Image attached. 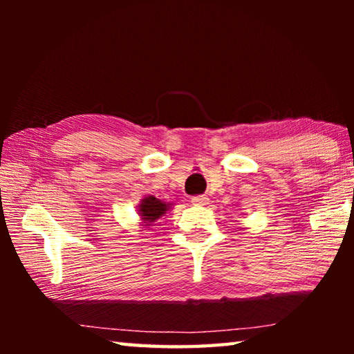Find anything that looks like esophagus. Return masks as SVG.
<instances>
[{
    "label": "esophagus",
    "mask_w": 354,
    "mask_h": 354,
    "mask_svg": "<svg viewBox=\"0 0 354 354\" xmlns=\"http://www.w3.org/2000/svg\"><path fill=\"white\" fill-rule=\"evenodd\" d=\"M192 203L196 206H206L209 203V198L206 195H196V196H192Z\"/></svg>",
    "instance_id": "1"
}]
</instances>
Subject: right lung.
<instances>
[{"mask_svg": "<svg viewBox=\"0 0 354 354\" xmlns=\"http://www.w3.org/2000/svg\"><path fill=\"white\" fill-rule=\"evenodd\" d=\"M167 207H169V206H167L164 201L154 198V196H147V198L143 200L142 205H140L142 218L148 221V223H151V221L158 220L160 215L165 214Z\"/></svg>", "mask_w": 354, "mask_h": 354, "instance_id": "right-lung-1", "label": "right lung"}]
</instances>
